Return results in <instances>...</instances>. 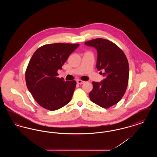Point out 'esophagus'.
I'll list each match as a JSON object with an SVG mask.
<instances>
[{
  "label": "esophagus",
  "instance_id": "obj_1",
  "mask_svg": "<svg viewBox=\"0 0 157 157\" xmlns=\"http://www.w3.org/2000/svg\"><path fill=\"white\" fill-rule=\"evenodd\" d=\"M76 82H77V83H78V84H82V83H83L85 81H82V80H80V79H78L77 81H76Z\"/></svg>",
  "mask_w": 157,
  "mask_h": 157
}]
</instances>
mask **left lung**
Segmentation results:
<instances>
[{"label":"left lung","instance_id":"obj_1","mask_svg":"<svg viewBox=\"0 0 157 157\" xmlns=\"http://www.w3.org/2000/svg\"><path fill=\"white\" fill-rule=\"evenodd\" d=\"M85 45L97 49V68L104 71L99 74L105 77L101 82H92L90 99L102 108H108L120 101L127 90L129 72L127 56L117 45L104 39H92Z\"/></svg>","mask_w":157,"mask_h":157}]
</instances>
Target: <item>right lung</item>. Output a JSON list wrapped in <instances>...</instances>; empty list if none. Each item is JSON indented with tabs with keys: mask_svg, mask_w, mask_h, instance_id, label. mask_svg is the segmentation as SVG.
<instances>
[{
	"mask_svg": "<svg viewBox=\"0 0 157 157\" xmlns=\"http://www.w3.org/2000/svg\"><path fill=\"white\" fill-rule=\"evenodd\" d=\"M79 44L56 43L44 45L32 55L25 72L26 86L42 107L55 111L71 100L76 82L58 77V70Z\"/></svg>",
	"mask_w": 157,
	"mask_h": 157,
	"instance_id": "1",
	"label": "right lung"
}]
</instances>
